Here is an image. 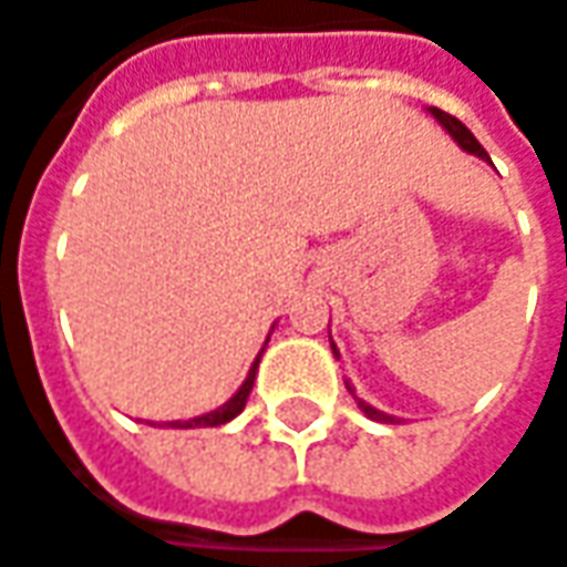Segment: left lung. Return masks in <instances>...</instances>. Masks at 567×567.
Returning <instances> with one entry per match:
<instances>
[{"label":"left lung","instance_id":"1","mask_svg":"<svg viewBox=\"0 0 567 567\" xmlns=\"http://www.w3.org/2000/svg\"><path fill=\"white\" fill-rule=\"evenodd\" d=\"M427 111H431V117H434L440 127L446 130V133H450V136H453V140H456V143H460V146L466 150V153H472V156H478V158H485V162H492V158H488V153L482 150V143H478V140H475V136L468 133V127L463 124V121H456L453 114H446V111H440V107H427ZM331 351H334V357H338V348H334V344H331ZM344 385H348V392L354 395L357 405H360V411H363L367 417H373V421H382V424H399V417H395V414H385V411L373 409L370 402H363V399H360V395L354 392V385H351V382L344 380Z\"/></svg>","mask_w":567,"mask_h":567}]
</instances>
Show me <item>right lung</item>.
Masks as SVG:
<instances>
[{"label":"right lung","mask_w":567,"mask_h":567,"mask_svg":"<svg viewBox=\"0 0 567 567\" xmlns=\"http://www.w3.org/2000/svg\"><path fill=\"white\" fill-rule=\"evenodd\" d=\"M265 351V348H261ZM258 363H261V354L255 357V363H251V370H248V377L239 385V392L229 399V402H223L219 409L207 411V414H200V417H187V421H168V427H216V424H226V421H233L241 409H245V402H248V392H251V385H255V373H258Z\"/></svg>","instance_id":"add662e5"}]
</instances>
